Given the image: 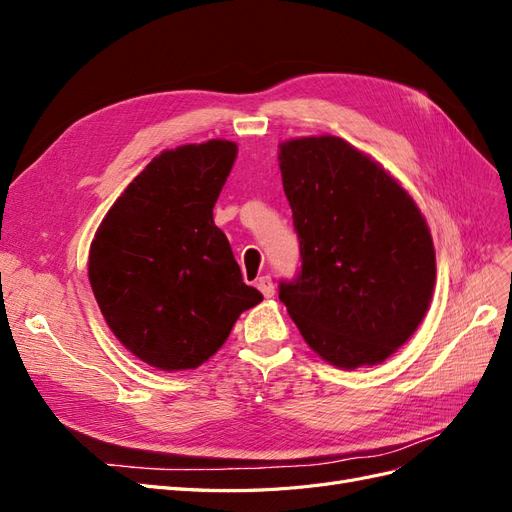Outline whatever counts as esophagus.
Segmentation results:
<instances>
[{
  "label": "esophagus",
  "instance_id": "esophagus-1",
  "mask_svg": "<svg viewBox=\"0 0 512 512\" xmlns=\"http://www.w3.org/2000/svg\"><path fill=\"white\" fill-rule=\"evenodd\" d=\"M256 288H258L262 294H265L267 299H269V297H273V294H275V286H273V280H271L269 275H262V277H258V280H256Z\"/></svg>",
  "mask_w": 512,
  "mask_h": 512
}]
</instances>
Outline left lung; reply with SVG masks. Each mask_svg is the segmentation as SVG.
<instances>
[{
	"label": "left lung",
	"instance_id": "obj_1",
	"mask_svg": "<svg viewBox=\"0 0 512 512\" xmlns=\"http://www.w3.org/2000/svg\"><path fill=\"white\" fill-rule=\"evenodd\" d=\"M301 271L280 301L324 361L378 365L425 318L436 284L429 226L412 196L344 138L280 145Z\"/></svg>",
	"mask_w": 512,
	"mask_h": 512
}]
</instances>
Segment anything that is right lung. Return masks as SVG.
<instances>
[{
  "instance_id": "right-lung-1",
  "label": "right lung",
  "mask_w": 512,
  "mask_h": 512,
  "mask_svg": "<svg viewBox=\"0 0 512 512\" xmlns=\"http://www.w3.org/2000/svg\"><path fill=\"white\" fill-rule=\"evenodd\" d=\"M235 158L237 143L222 138L162 151L91 241L89 284L108 329L151 367L203 365L262 301L213 224Z\"/></svg>"
}]
</instances>
